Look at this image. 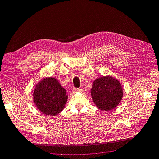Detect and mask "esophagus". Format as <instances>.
I'll return each mask as SVG.
<instances>
[{
	"label": "esophagus",
	"mask_w": 159,
	"mask_h": 159,
	"mask_svg": "<svg viewBox=\"0 0 159 159\" xmlns=\"http://www.w3.org/2000/svg\"><path fill=\"white\" fill-rule=\"evenodd\" d=\"M74 92H79V91H81V89L80 88H74L73 89H72Z\"/></svg>",
	"instance_id": "1"
}]
</instances>
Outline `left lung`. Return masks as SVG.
I'll return each instance as SVG.
<instances>
[{
  "label": "left lung",
  "mask_w": 159,
  "mask_h": 159,
  "mask_svg": "<svg viewBox=\"0 0 159 159\" xmlns=\"http://www.w3.org/2000/svg\"><path fill=\"white\" fill-rule=\"evenodd\" d=\"M91 95L98 108L102 111H111L117 106L122 100V87L115 78L103 76L94 81Z\"/></svg>",
  "instance_id": "8db88e82"
}]
</instances>
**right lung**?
Here are the masks:
<instances>
[{"instance_id":"obj_1","label":"right lung","mask_w":159,"mask_h":159,"mask_svg":"<svg viewBox=\"0 0 159 159\" xmlns=\"http://www.w3.org/2000/svg\"><path fill=\"white\" fill-rule=\"evenodd\" d=\"M34 102L40 111L45 115H57L64 108L68 96L55 78H45L34 89Z\"/></svg>"}]
</instances>
